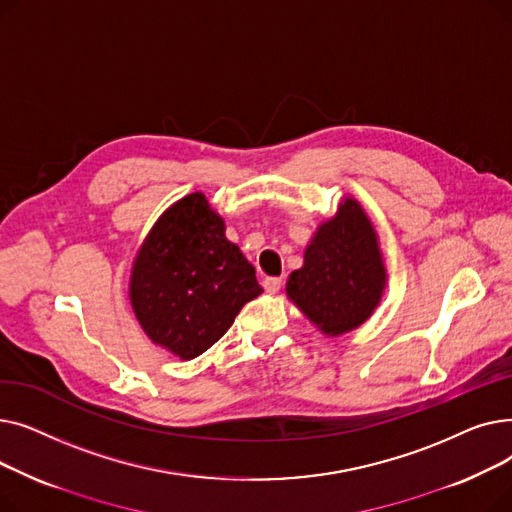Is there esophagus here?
Returning a JSON list of instances; mask_svg holds the SVG:
<instances>
[{"label": "esophagus", "mask_w": 512, "mask_h": 512, "mask_svg": "<svg viewBox=\"0 0 512 512\" xmlns=\"http://www.w3.org/2000/svg\"><path fill=\"white\" fill-rule=\"evenodd\" d=\"M263 288H265V292L276 294L282 288V278H265L263 280Z\"/></svg>", "instance_id": "esophagus-1"}]
</instances>
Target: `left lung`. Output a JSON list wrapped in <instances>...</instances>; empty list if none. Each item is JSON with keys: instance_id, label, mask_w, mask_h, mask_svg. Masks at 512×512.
Instances as JSON below:
<instances>
[{"instance_id": "8db88e82", "label": "left lung", "mask_w": 512, "mask_h": 512, "mask_svg": "<svg viewBox=\"0 0 512 512\" xmlns=\"http://www.w3.org/2000/svg\"><path fill=\"white\" fill-rule=\"evenodd\" d=\"M388 282L380 238L369 215L344 197L313 232L303 265L286 282V297L330 338L353 332L378 309Z\"/></svg>"}]
</instances>
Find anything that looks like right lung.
<instances>
[{
	"label": "right lung",
	"instance_id": "right-lung-1",
	"mask_svg": "<svg viewBox=\"0 0 512 512\" xmlns=\"http://www.w3.org/2000/svg\"><path fill=\"white\" fill-rule=\"evenodd\" d=\"M263 288L255 267L226 238L203 193L159 215L132 261L128 299L147 338L188 361L205 353Z\"/></svg>",
	"mask_w": 512,
	"mask_h": 512
}]
</instances>
